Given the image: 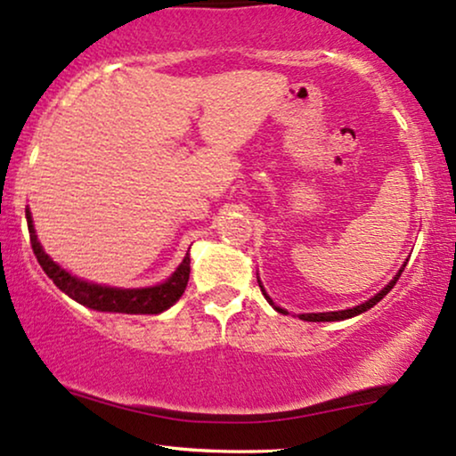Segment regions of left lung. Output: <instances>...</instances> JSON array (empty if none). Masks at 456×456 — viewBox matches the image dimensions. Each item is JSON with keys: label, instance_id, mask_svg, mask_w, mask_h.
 Segmentation results:
<instances>
[{"label": "left lung", "instance_id": "8db88e82", "mask_svg": "<svg viewBox=\"0 0 456 456\" xmlns=\"http://www.w3.org/2000/svg\"><path fill=\"white\" fill-rule=\"evenodd\" d=\"M406 264H408V260L402 264V268H400V271H397L395 277H393V279L389 281V283H387L385 288L379 291V294L370 297V300L362 302V305H357V306H353V308H345V311H330V313H302V314H297V317L305 319V322H345V319L357 317V314H362V313H365V311H370V308H372L374 305H379V302L383 300V297H385L387 294H389V291L393 289V285L397 283V279H400V274L403 273V268H406ZM257 283H260V279H257ZM260 288H262V294H264V297H266L268 305H271V306L274 308V311H277V313H283V314H289L288 311H285V308H281V306L274 305L273 297L266 294V289H264V285H262V283H260Z\"/></svg>", "mask_w": 456, "mask_h": 456}]
</instances>
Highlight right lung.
Segmentation results:
<instances>
[{"instance_id": "1", "label": "right lung", "mask_w": 456, "mask_h": 456, "mask_svg": "<svg viewBox=\"0 0 456 456\" xmlns=\"http://www.w3.org/2000/svg\"><path fill=\"white\" fill-rule=\"evenodd\" d=\"M27 226H29V237L33 254H36L39 266L44 273L53 279V283L71 300L80 302L82 306L93 308L101 313H125V314H159L167 308H171L182 297L190 279V254H185L183 262L179 264L177 271L171 274L167 281L151 288H111V285L93 283V281H84L76 274L67 273L61 268L46 251L42 243L37 240L36 228H33L31 211L25 209Z\"/></svg>"}]
</instances>
